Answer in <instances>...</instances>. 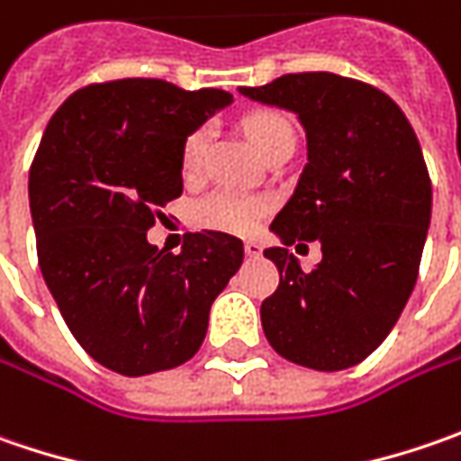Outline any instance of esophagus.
I'll list each match as a JSON object with an SVG mask.
<instances>
[{
	"label": "esophagus",
	"mask_w": 461,
	"mask_h": 461,
	"mask_svg": "<svg viewBox=\"0 0 461 461\" xmlns=\"http://www.w3.org/2000/svg\"><path fill=\"white\" fill-rule=\"evenodd\" d=\"M245 255H248V258H260V255H263V245L255 242V240H248V242H245Z\"/></svg>",
	"instance_id": "1"
}]
</instances>
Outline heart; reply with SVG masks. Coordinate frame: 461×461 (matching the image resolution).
Segmentation results:
<instances>
[{"mask_svg":"<svg viewBox=\"0 0 461 461\" xmlns=\"http://www.w3.org/2000/svg\"><path fill=\"white\" fill-rule=\"evenodd\" d=\"M242 129L252 141V147L260 151V157H266L276 147L294 141V129H291L289 118L276 111H255L242 121ZM206 144H209V129L191 131L183 141L180 149V162L185 175H195L203 165L206 157ZM270 211V201L263 195H250V193L230 191V188H219V191L203 195L201 201H195L191 211V219L195 227L213 231H227V234H250L255 227L266 219Z\"/></svg>","mask_w":461,"mask_h":461,"instance_id":"obj_1","label":"heart"}]
</instances>
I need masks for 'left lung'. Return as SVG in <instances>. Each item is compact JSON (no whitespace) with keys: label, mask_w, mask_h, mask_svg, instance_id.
I'll return each mask as SVG.
<instances>
[{"label":"left lung","mask_w":461,"mask_h":461,"mask_svg":"<svg viewBox=\"0 0 461 461\" xmlns=\"http://www.w3.org/2000/svg\"><path fill=\"white\" fill-rule=\"evenodd\" d=\"M240 92L296 113L307 133V165L270 224L284 245L266 250L281 281L260 307L263 332L299 366H356L390 335L418 278L430 224L418 136L390 95L330 71ZM294 241L321 242L317 269L301 270Z\"/></svg>","instance_id":"obj_1"}]
</instances>
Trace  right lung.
Returning a JSON list of instances; mask_svg holds the SVG:
<instances>
[{
	"label": "right lung",
	"mask_w": 461,
	"mask_h": 461,
	"mask_svg": "<svg viewBox=\"0 0 461 461\" xmlns=\"http://www.w3.org/2000/svg\"><path fill=\"white\" fill-rule=\"evenodd\" d=\"M231 103L165 79L87 85L53 113L31 165L38 266L77 343L105 369L144 376L201 348L242 240L193 231L183 250L147 242L183 193L185 136Z\"/></svg>",
	"instance_id": "obj_1"
}]
</instances>
